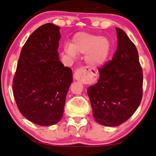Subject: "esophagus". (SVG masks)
Here are the masks:
<instances>
[{
    "mask_svg": "<svg viewBox=\"0 0 156 156\" xmlns=\"http://www.w3.org/2000/svg\"><path fill=\"white\" fill-rule=\"evenodd\" d=\"M90 74L91 72L90 69L82 67L80 69H78L77 70H76V72H74V78L76 81H82L87 78H88V76L90 75Z\"/></svg>",
    "mask_w": 156,
    "mask_h": 156,
    "instance_id": "obj_1",
    "label": "esophagus"
}]
</instances>
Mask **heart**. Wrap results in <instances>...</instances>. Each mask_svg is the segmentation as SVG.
<instances>
[{
    "label": "heart",
    "mask_w": 156,
    "mask_h": 156,
    "mask_svg": "<svg viewBox=\"0 0 156 156\" xmlns=\"http://www.w3.org/2000/svg\"><path fill=\"white\" fill-rule=\"evenodd\" d=\"M110 43L107 38L95 34L81 32L74 36L72 44L64 46V51L72 57L77 54H86L85 61L93 67L102 65L108 57Z\"/></svg>",
    "instance_id": "heart-1"
}]
</instances>
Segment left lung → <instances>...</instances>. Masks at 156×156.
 Listing matches in <instances>:
<instances>
[{
    "instance_id": "obj_1",
    "label": "left lung",
    "mask_w": 156,
    "mask_h": 156,
    "mask_svg": "<svg viewBox=\"0 0 156 156\" xmlns=\"http://www.w3.org/2000/svg\"><path fill=\"white\" fill-rule=\"evenodd\" d=\"M118 46L112 60L99 68L100 77L87 94L97 122L118 126L128 120L140 104L143 71L136 46L122 29L116 28Z\"/></svg>"
}]
</instances>
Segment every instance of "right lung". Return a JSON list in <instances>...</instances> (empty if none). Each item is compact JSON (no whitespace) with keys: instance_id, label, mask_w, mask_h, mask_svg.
Returning <instances> with one entry per match:
<instances>
[{"instance_id":"obj_1","label":"right lung","mask_w":156,"mask_h":156,"mask_svg":"<svg viewBox=\"0 0 156 156\" xmlns=\"http://www.w3.org/2000/svg\"><path fill=\"white\" fill-rule=\"evenodd\" d=\"M60 27L46 23L31 34L22 48L13 80L18 108L42 126L58 122L72 82V71L59 61Z\"/></svg>"}]
</instances>
